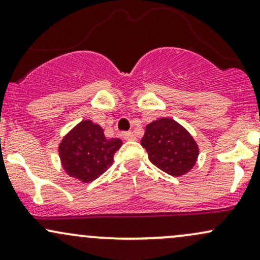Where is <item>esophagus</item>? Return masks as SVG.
I'll return each instance as SVG.
<instances>
[{"instance_id":"34e87169","label":"esophagus","mask_w":260,"mask_h":260,"mask_svg":"<svg viewBox=\"0 0 260 260\" xmlns=\"http://www.w3.org/2000/svg\"><path fill=\"white\" fill-rule=\"evenodd\" d=\"M124 139L126 140H136V136L132 132H126L124 133Z\"/></svg>"}]
</instances>
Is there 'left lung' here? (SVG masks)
<instances>
[{
    "instance_id": "1",
    "label": "left lung",
    "mask_w": 260,
    "mask_h": 260,
    "mask_svg": "<svg viewBox=\"0 0 260 260\" xmlns=\"http://www.w3.org/2000/svg\"><path fill=\"white\" fill-rule=\"evenodd\" d=\"M140 144L153 165L175 177L189 172L198 160L199 147L192 134L169 117L147 124Z\"/></svg>"
}]
</instances>
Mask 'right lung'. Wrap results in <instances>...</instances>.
<instances>
[{
    "instance_id": "right-lung-1",
    "label": "right lung",
    "mask_w": 260,
    "mask_h": 260,
    "mask_svg": "<svg viewBox=\"0 0 260 260\" xmlns=\"http://www.w3.org/2000/svg\"><path fill=\"white\" fill-rule=\"evenodd\" d=\"M121 145L120 138L107 139L103 127L90 120H83L62 138L58 155L66 174L89 183L112 165L113 155Z\"/></svg>"
}]
</instances>
